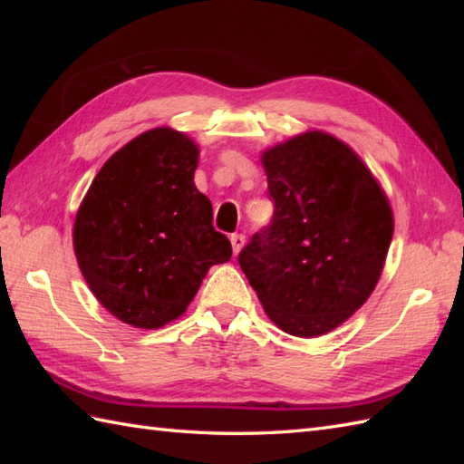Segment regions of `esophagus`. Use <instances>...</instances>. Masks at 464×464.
Here are the masks:
<instances>
[{
	"label": "esophagus",
	"instance_id": "esophagus-1",
	"mask_svg": "<svg viewBox=\"0 0 464 464\" xmlns=\"http://www.w3.org/2000/svg\"><path fill=\"white\" fill-rule=\"evenodd\" d=\"M245 245V235L243 233H233L231 235V247H233V253L237 255L241 251V247Z\"/></svg>",
	"mask_w": 464,
	"mask_h": 464
}]
</instances>
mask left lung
<instances>
[{"mask_svg": "<svg viewBox=\"0 0 464 464\" xmlns=\"http://www.w3.org/2000/svg\"><path fill=\"white\" fill-rule=\"evenodd\" d=\"M271 223L239 253L269 319L295 337L347 321L377 285L392 239V213L351 147L323 131L263 153Z\"/></svg>", "mask_w": 464, "mask_h": 464, "instance_id": "left-lung-1", "label": "left lung"}]
</instances>
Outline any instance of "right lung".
<instances>
[{
    "label": "right lung",
    "instance_id": "1",
    "mask_svg": "<svg viewBox=\"0 0 464 464\" xmlns=\"http://www.w3.org/2000/svg\"><path fill=\"white\" fill-rule=\"evenodd\" d=\"M199 150L169 127L145 131L95 175L73 225V249L90 289L113 317L160 329L185 313L231 243L197 191Z\"/></svg>",
    "mask_w": 464,
    "mask_h": 464
}]
</instances>
